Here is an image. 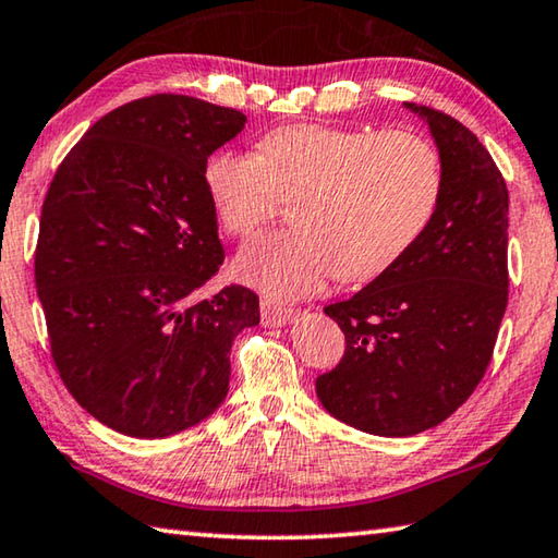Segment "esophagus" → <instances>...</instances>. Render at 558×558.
Listing matches in <instances>:
<instances>
[{
    "mask_svg": "<svg viewBox=\"0 0 558 558\" xmlns=\"http://www.w3.org/2000/svg\"><path fill=\"white\" fill-rule=\"evenodd\" d=\"M296 316H299L296 308L279 306V304H274V301H262V326L264 328L289 326V324H294Z\"/></svg>",
    "mask_w": 558,
    "mask_h": 558,
    "instance_id": "obj_1",
    "label": "esophagus"
}]
</instances>
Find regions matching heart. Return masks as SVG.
Listing matches in <instances>:
<instances>
[{
    "label": "heart",
    "instance_id": "b5f03b06",
    "mask_svg": "<svg viewBox=\"0 0 558 558\" xmlns=\"http://www.w3.org/2000/svg\"><path fill=\"white\" fill-rule=\"evenodd\" d=\"M203 185L220 228L250 238L296 195L294 228L250 242L234 277L274 299L314 294L333 277L367 281L404 257L441 201V159L424 136L291 124L262 136L257 156L215 151Z\"/></svg>",
    "mask_w": 558,
    "mask_h": 558
}]
</instances>
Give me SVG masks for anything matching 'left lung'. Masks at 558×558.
Here are the masks:
<instances>
[{
    "instance_id": "left-lung-1",
    "label": "left lung",
    "mask_w": 558,
    "mask_h": 558,
    "mask_svg": "<svg viewBox=\"0 0 558 558\" xmlns=\"http://www.w3.org/2000/svg\"><path fill=\"white\" fill-rule=\"evenodd\" d=\"M444 171L422 238L355 296L326 306L345 355L318 402L357 432L407 438L446 422L481 383L507 308L510 195L493 156L453 117L404 102Z\"/></svg>"
}]
</instances>
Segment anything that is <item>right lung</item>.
Here are the masks:
<instances>
[{"mask_svg":"<svg viewBox=\"0 0 558 558\" xmlns=\"http://www.w3.org/2000/svg\"><path fill=\"white\" fill-rule=\"evenodd\" d=\"M247 117L189 95L117 107L44 201L36 289L53 363L97 422L134 438L201 424L228 397L230 348L259 299L198 289L222 264L203 163Z\"/></svg>","mask_w":558,"mask_h":558,"instance_id":"1","label":"right lung"}]
</instances>
